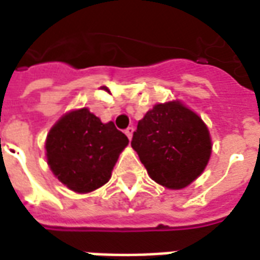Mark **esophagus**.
Returning a JSON list of instances; mask_svg holds the SVG:
<instances>
[{
	"label": "esophagus",
	"instance_id": "esophagus-1",
	"mask_svg": "<svg viewBox=\"0 0 260 260\" xmlns=\"http://www.w3.org/2000/svg\"><path fill=\"white\" fill-rule=\"evenodd\" d=\"M125 135L129 138V141L132 139V135H134V128L132 126H128L126 129H125Z\"/></svg>",
	"mask_w": 260,
	"mask_h": 260
}]
</instances>
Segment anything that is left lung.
<instances>
[{"label": "left lung", "mask_w": 260, "mask_h": 260, "mask_svg": "<svg viewBox=\"0 0 260 260\" xmlns=\"http://www.w3.org/2000/svg\"><path fill=\"white\" fill-rule=\"evenodd\" d=\"M131 145L153 181L182 189L203 173L212 154L209 129L181 102L156 104L138 122Z\"/></svg>", "instance_id": "obj_1"}]
</instances>
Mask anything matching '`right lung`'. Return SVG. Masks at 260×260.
I'll use <instances>...</instances> for the list:
<instances>
[{"instance_id":"add662e5","label":"right lung","mask_w":260,"mask_h":260,"mask_svg":"<svg viewBox=\"0 0 260 260\" xmlns=\"http://www.w3.org/2000/svg\"><path fill=\"white\" fill-rule=\"evenodd\" d=\"M128 142L114 122L103 124L87 108H80L65 114L50 129L47 163L71 191L87 193L108 182Z\"/></svg>"}]
</instances>
